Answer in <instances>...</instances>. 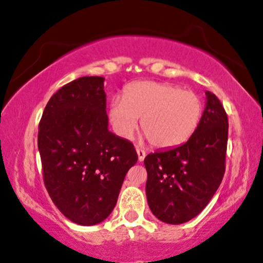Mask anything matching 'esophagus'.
Wrapping results in <instances>:
<instances>
[{"label":"esophagus","instance_id":"obj_1","mask_svg":"<svg viewBox=\"0 0 263 263\" xmlns=\"http://www.w3.org/2000/svg\"><path fill=\"white\" fill-rule=\"evenodd\" d=\"M136 150H137V154H138V160L142 161L144 160V157H145V155H146V152L144 149H142V148H139V146H137V148H136Z\"/></svg>","mask_w":263,"mask_h":263}]
</instances>
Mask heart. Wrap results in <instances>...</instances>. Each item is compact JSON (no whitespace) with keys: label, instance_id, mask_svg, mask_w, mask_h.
Returning a JSON list of instances; mask_svg holds the SVG:
<instances>
[{"label":"heart","instance_id":"1","mask_svg":"<svg viewBox=\"0 0 263 263\" xmlns=\"http://www.w3.org/2000/svg\"><path fill=\"white\" fill-rule=\"evenodd\" d=\"M197 93L170 83L141 80L128 84L122 96L109 106V120L121 137L128 138L138 125L149 142L159 148H172L191 138L202 117Z\"/></svg>","mask_w":263,"mask_h":263}]
</instances>
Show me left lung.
<instances>
[{"mask_svg": "<svg viewBox=\"0 0 263 263\" xmlns=\"http://www.w3.org/2000/svg\"><path fill=\"white\" fill-rule=\"evenodd\" d=\"M205 95L207 106L191 138L144 159L148 204L163 222L178 225L198 215L225 174L229 119L218 97L209 91Z\"/></svg>", "mask_w": 263, "mask_h": 263, "instance_id": "obj_1", "label": "left lung"}]
</instances>
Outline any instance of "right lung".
<instances>
[{"label":"right lung","instance_id":"right-lung-1","mask_svg":"<svg viewBox=\"0 0 263 263\" xmlns=\"http://www.w3.org/2000/svg\"><path fill=\"white\" fill-rule=\"evenodd\" d=\"M102 77H82L50 97L38 125L43 181L62 214L78 225L103 221L137 162L131 142L108 131Z\"/></svg>","mask_w":263,"mask_h":263}]
</instances>
